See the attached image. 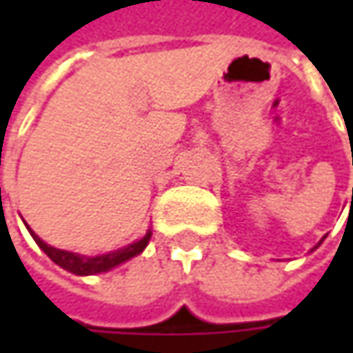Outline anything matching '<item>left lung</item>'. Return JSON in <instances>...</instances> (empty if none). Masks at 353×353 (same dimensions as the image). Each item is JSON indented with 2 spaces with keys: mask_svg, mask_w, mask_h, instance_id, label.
I'll list each match as a JSON object with an SVG mask.
<instances>
[{
  "mask_svg": "<svg viewBox=\"0 0 353 353\" xmlns=\"http://www.w3.org/2000/svg\"><path fill=\"white\" fill-rule=\"evenodd\" d=\"M319 245H320V243H319Z\"/></svg>",
  "mask_w": 353,
  "mask_h": 353,
  "instance_id": "8db88e82",
  "label": "left lung"
}]
</instances>
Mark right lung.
I'll return each mask as SVG.
<instances>
[{"label":"right lung","instance_id":"1","mask_svg":"<svg viewBox=\"0 0 353 353\" xmlns=\"http://www.w3.org/2000/svg\"><path fill=\"white\" fill-rule=\"evenodd\" d=\"M27 230L31 232V236H33V239L37 241V245L45 251L54 263L61 265L62 269H66V271H70V273H74V275H96V273L110 271L112 267H117L119 263H123V261H128L131 257L139 255V253L147 248L149 239H151V230H149L139 241L131 243V245L123 248V250L112 251V253H105V255H96V257H84V255H78V253H72V251L57 250V248L45 243L29 225H27Z\"/></svg>","mask_w":353,"mask_h":353}]
</instances>
